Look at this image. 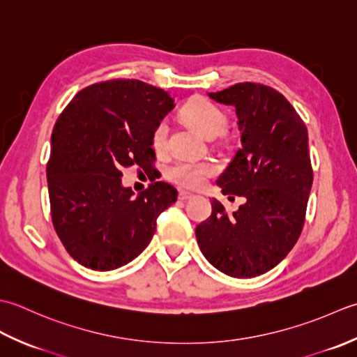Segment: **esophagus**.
<instances>
[{"instance_id":"obj_1","label":"esophagus","mask_w":357,"mask_h":357,"mask_svg":"<svg viewBox=\"0 0 357 357\" xmlns=\"http://www.w3.org/2000/svg\"><path fill=\"white\" fill-rule=\"evenodd\" d=\"M192 194L188 192V191H178V200H188L191 199Z\"/></svg>"}]
</instances>
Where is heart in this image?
Segmentation results:
<instances>
[{"instance_id":"1","label":"heart","mask_w":357,"mask_h":357,"mask_svg":"<svg viewBox=\"0 0 357 357\" xmlns=\"http://www.w3.org/2000/svg\"><path fill=\"white\" fill-rule=\"evenodd\" d=\"M181 115L188 123H191L194 128H197L208 138L219 135L228 123V117L223 112V109L203 97L189 100L185 107L181 109ZM151 142L155 151L166 149V144H168V123L165 120H160L155 128L152 129ZM214 172L215 166L208 160H202V162L176 160L171 166H168L165 176L176 185L185 188H199Z\"/></svg>"}]
</instances>
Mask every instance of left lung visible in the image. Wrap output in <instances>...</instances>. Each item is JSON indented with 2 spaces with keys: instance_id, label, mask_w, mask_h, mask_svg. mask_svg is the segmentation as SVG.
<instances>
[{
  "instance_id": "obj_1",
  "label": "left lung",
  "mask_w": 357,
  "mask_h": 357,
  "mask_svg": "<svg viewBox=\"0 0 357 357\" xmlns=\"http://www.w3.org/2000/svg\"><path fill=\"white\" fill-rule=\"evenodd\" d=\"M209 97L236 107L242 146L217 185L245 203L228 214L211 200L213 213L195 228V237L217 270L254 278L280 264L301 237L312 185L308 130L270 86L237 83Z\"/></svg>"
}]
</instances>
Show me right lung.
<instances>
[{
  "label": "right lung",
  "mask_w": 357,
  "mask_h": 357,
  "mask_svg": "<svg viewBox=\"0 0 357 357\" xmlns=\"http://www.w3.org/2000/svg\"><path fill=\"white\" fill-rule=\"evenodd\" d=\"M174 107L160 87L140 79H107L84 87L58 117L47 162L50 215L61 243L78 264L111 271L149 245L157 217L177 189L154 181L132 197L123 169L154 168L152 129Z\"/></svg>",
  "instance_id": "1"
}]
</instances>
